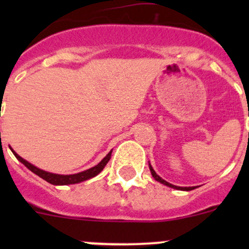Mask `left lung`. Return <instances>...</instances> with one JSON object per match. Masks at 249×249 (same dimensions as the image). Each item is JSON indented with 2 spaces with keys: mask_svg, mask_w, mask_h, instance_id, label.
Masks as SVG:
<instances>
[{
  "mask_svg": "<svg viewBox=\"0 0 249 249\" xmlns=\"http://www.w3.org/2000/svg\"><path fill=\"white\" fill-rule=\"evenodd\" d=\"M149 170H150V173H152L153 178H154L155 180H158V182H160V183H161V184L167 185V187L173 188V189L185 190V192H189V190H193V189H195V188H196V187H177V185H173V184H171V183H169V182H166V180H165V179H162V178L160 177V176H158L157 172L154 171V169H153L152 165H150V164H149Z\"/></svg>",
  "mask_w": 249,
  "mask_h": 249,
  "instance_id": "obj_1",
  "label": "left lung"
}]
</instances>
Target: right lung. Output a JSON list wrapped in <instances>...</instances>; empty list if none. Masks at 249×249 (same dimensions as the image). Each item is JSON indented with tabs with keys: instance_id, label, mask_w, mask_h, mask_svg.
<instances>
[{
	"instance_id": "add662e5",
	"label": "right lung",
	"mask_w": 249,
	"mask_h": 249,
	"mask_svg": "<svg viewBox=\"0 0 249 249\" xmlns=\"http://www.w3.org/2000/svg\"><path fill=\"white\" fill-rule=\"evenodd\" d=\"M9 148H11V147H9ZM11 150H12V152H13V154L16 155L17 159L19 160V161L21 162V164H24L25 166H26L27 169L30 170V171L34 172L35 175L39 176V177L43 178L44 180H47L48 183H50V184H53V185L76 184V183L84 182V180L90 179V178L95 177V176L99 175V173L105 169V166H106V165H107V162L109 161L110 155H112V150H110L108 154H107L106 157H105L104 159H102L101 161H100L99 164L96 165V166L91 167V169H89V170H85V171L74 173V175H57V173L47 172V171H44V170L38 169V167H36V166H35V165L30 164L29 161H26V160H25V159H22V158L20 157V155H18L17 153L14 152L13 149H12V148H11Z\"/></svg>"
}]
</instances>
